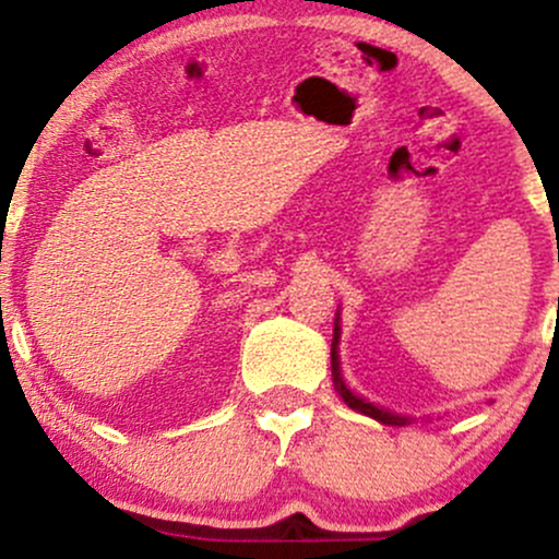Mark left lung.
<instances>
[{
	"label": "left lung",
	"mask_w": 559,
	"mask_h": 559,
	"mask_svg": "<svg viewBox=\"0 0 559 559\" xmlns=\"http://www.w3.org/2000/svg\"><path fill=\"white\" fill-rule=\"evenodd\" d=\"M338 336H342V329H338V318H336V325H333V344H331V370H333V386H336L338 396H342L352 409H357V413L383 423V426H407L409 418H402V415H394L389 413V409L376 407L373 402H365L362 396L355 394V391L346 389V383L342 381V370H338Z\"/></svg>",
	"instance_id": "8db88e82"
}]
</instances>
